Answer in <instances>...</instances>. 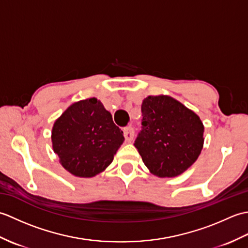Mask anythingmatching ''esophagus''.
<instances>
[{
    "label": "esophagus",
    "mask_w": 248,
    "mask_h": 248,
    "mask_svg": "<svg viewBox=\"0 0 248 248\" xmlns=\"http://www.w3.org/2000/svg\"><path fill=\"white\" fill-rule=\"evenodd\" d=\"M124 139L127 141H132L133 138H134V129L132 127H127L124 129Z\"/></svg>",
    "instance_id": "esophagus-1"
}]
</instances>
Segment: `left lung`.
<instances>
[{
	"mask_svg": "<svg viewBox=\"0 0 248 248\" xmlns=\"http://www.w3.org/2000/svg\"><path fill=\"white\" fill-rule=\"evenodd\" d=\"M143 130L134 146L152 175H181L198 159L204 127L199 116L166 94L148 96L141 103Z\"/></svg>",
	"mask_w": 248,
	"mask_h": 248,
	"instance_id": "obj_1",
	"label": "left lung"
}]
</instances>
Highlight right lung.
Listing matches in <instances>:
<instances>
[{"mask_svg": "<svg viewBox=\"0 0 248 248\" xmlns=\"http://www.w3.org/2000/svg\"><path fill=\"white\" fill-rule=\"evenodd\" d=\"M51 140L67 171L92 178L107 170L124 138L102 102L88 98L72 103L54 121Z\"/></svg>", "mask_w": 248, "mask_h": 248, "instance_id": "right-lung-1", "label": "right lung"}]
</instances>
